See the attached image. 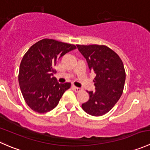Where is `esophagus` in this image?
Listing matches in <instances>:
<instances>
[{"mask_svg":"<svg viewBox=\"0 0 150 150\" xmlns=\"http://www.w3.org/2000/svg\"><path fill=\"white\" fill-rule=\"evenodd\" d=\"M72 88H73V90L75 91V92H80V91H81L83 90V89L81 88L76 87V86H72Z\"/></svg>","mask_w":150,"mask_h":150,"instance_id":"34e87169","label":"esophagus"}]
</instances>
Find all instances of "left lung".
I'll list each match as a JSON object with an SVG mask.
<instances>
[{
    "label": "left lung",
    "mask_w": 150,
    "mask_h": 150,
    "mask_svg": "<svg viewBox=\"0 0 150 150\" xmlns=\"http://www.w3.org/2000/svg\"><path fill=\"white\" fill-rule=\"evenodd\" d=\"M83 56L90 72L96 74L95 91H87L88 102L82 104L83 110L93 116H101L112 110L123 91L125 72L119 56L107 46L77 45Z\"/></svg>",
    "instance_id": "left-lung-1"
}]
</instances>
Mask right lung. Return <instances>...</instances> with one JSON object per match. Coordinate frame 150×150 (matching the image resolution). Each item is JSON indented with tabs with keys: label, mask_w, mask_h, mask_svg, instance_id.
Returning a JSON list of instances; mask_svg holds the SVG:
<instances>
[{
	"label": "right lung",
	"mask_w": 150,
	"mask_h": 150,
	"mask_svg": "<svg viewBox=\"0 0 150 150\" xmlns=\"http://www.w3.org/2000/svg\"><path fill=\"white\" fill-rule=\"evenodd\" d=\"M75 46L53 39H43L33 45L21 62L19 84L29 107L38 113L55 108L71 83H59L54 77V67Z\"/></svg>",
	"instance_id": "right-lung-1"
}]
</instances>
